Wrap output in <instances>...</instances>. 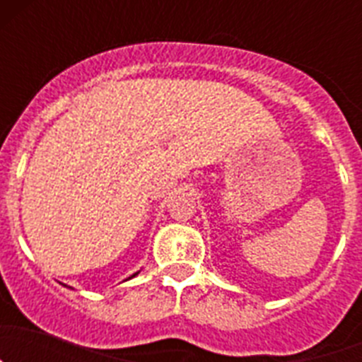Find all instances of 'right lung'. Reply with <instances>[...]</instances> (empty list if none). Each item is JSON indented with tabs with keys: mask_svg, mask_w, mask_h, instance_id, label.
Masks as SVG:
<instances>
[{
	"mask_svg": "<svg viewBox=\"0 0 362 362\" xmlns=\"http://www.w3.org/2000/svg\"><path fill=\"white\" fill-rule=\"evenodd\" d=\"M136 276H137V274H134V276H132V277H136Z\"/></svg>",
	"mask_w": 362,
	"mask_h": 362,
	"instance_id": "1",
	"label": "right lung"
}]
</instances>
